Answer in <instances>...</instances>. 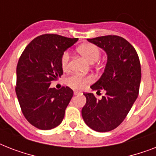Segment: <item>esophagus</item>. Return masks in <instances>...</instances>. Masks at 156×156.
Returning <instances> with one entry per match:
<instances>
[{
	"mask_svg": "<svg viewBox=\"0 0 156 156\" xmlns=\"http://www.w3.org/2000/svg\"><path fill=\"white\" fill-rule=\"evenodd\" d=\"M73 94H74V95H81V94H82V92H81V91H79V90H74V91H73Z\"/></svg>",
	"mask_w": 156,
	"mask_h": 156,
	"instance_id": "34e87169",
	"label": "esophagus"
}]
</instances>
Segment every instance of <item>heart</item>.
<instances>
[{"mask_svg":"<svg viewBox=\"0 0 156 156\" xmlns=\"http://www.w3.org/2000/svg\"><path fill=\"white\" fill-rule=\"evenodd\" d=\"M78 50L82 56H84L87 61L91 63L97 61L101 54L99 47L94 44H84L79 46ZM69 60H70L69 52L66 50L62 52L60 61H61V68L64 70H67L69 67ZM91 81L92 78L90 76H83L78 73H72L66 78V83L67 85L73 89H82L87 84L90 83Z\"/></svg>","mask_w":156,"mask_h":156,"instance_id":"heart-1","label":"heart"}]
</instances>
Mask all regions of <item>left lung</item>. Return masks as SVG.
Returning <instances> with one entry per match:
<instances>
[{"label": "left lung", "instance_id": "left-lung-1", "mask_svg": "<svg viewBox=\"0 0 156 156\" xmlns=\"http://www.w3.org/2000/svg\"><path fill=\"white\" fill-rule=\"evenodd\" d=\"M106 52L104 72L90 88L106 94L98 100L92 93H84L87 102L82 116L93 130L108 132L116 129L129 113L138 98L141 82V65L135 48L117 35L87 39Z\"/></svg>", "mask_w": 156, "mask_h": 156}]
</instances>
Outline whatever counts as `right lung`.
Returning a JSON list of instances; mask_svg holds the SVG:
<instances>
[{"mask_svg":"<svg viewBox=\"0 0 156 156\" xmlns=\"http://www.w3.org/2000/svg\"><path fill=\"white\" fill-rule=\"evenodd\" d=\"M55 34L35 38L26 47L17 66L15 91L25 118L40 129H51L61 123L73 97V90L50 87L63 74L61 56L77 41Z\"/></svg>","mask_w":156,"mask_h":156,"instance_id":"right-lung-1","label":"right lung"}]
</instances>
